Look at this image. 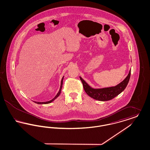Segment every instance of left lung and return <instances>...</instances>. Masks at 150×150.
I'll use <instances>...</instances> for the list:
<instances>
[{
    "instance_id": "left-lung-1",
    "label": "left lung",
    "mask_w": 150,
    "mask_h": 150,
    "mask_svg": "<svg viewBox=\"0 0 150 150\" xmlns=\"http://www.w3.org/2000/svg\"><path fill=\"white\" fill-rule=\"evenodd\" d=\"M130 72L131 70H129L128 76L117 85L102 88H94L89 86L81 76H80V79L83 84L85 92L89 97L100 101H107L114 98L125 89L130 79Z\"/></svg>"
}]
</instances>
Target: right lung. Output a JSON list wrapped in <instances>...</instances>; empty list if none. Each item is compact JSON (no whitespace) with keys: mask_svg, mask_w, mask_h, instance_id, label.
Returning <instances> with one entry per match:
<instances>
[{"mask_svg":"<svg viewBox=\"0 0 150 150\" xmlns=\"http://www.w3.org/2000/svg\"><path fill=\"white\" fill-rule=\"evenodd\" d=\"M64 78V76L62 77V79L61 80V86H60V88H59V90L58 91V92L57 93L56 96L52 99V100H50L49 101H47V102H36V101H34L35 103H37V104H48V103H50L51 102H52L54 100H56L57 98V97L59 96L61 92V89H62V84H63V79Z\"/></svg>","mask_w":150,"mask_h":150,"instance_id":"1","label":"right lung"}]
</instances>
